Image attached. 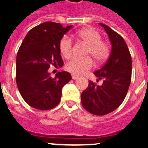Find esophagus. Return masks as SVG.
I'll return each instance as SVG.
<instances>
[{
    "instance_id": "34e87169",
    "label": "esophagus",
    "mask_w": 148,
    "mask_h": 148,
    "mask_svg": "<svg viewBox=\"0 0 148 148\" xmlns=\"http://www.w3.org/2000/svg\"><path fill=\"white\" fill-rule=\"evenodd\" d=\"M72 78H73V79H74V80H75V79H77V78H78V75L73 74V75H72Z\"/></svg>"
}]
</instances>
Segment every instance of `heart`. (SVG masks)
I'll return each mask as SVG.
<instances>
[{
    "instance_id": "b5f03b06",
    "label": "heart",
    "mask_w": 148,
    "mask_h": 148,
    "mask_svg": "<svg viewBox=\"0 0 148 148\" xmlns=\"http://www.w3.org/2000/svg\"><path fill=\"white\" fill-rule=\"evenodd\" d=\"M75 36L87 45V56H92L98 64L103 63L109 58L110 48L107 42L101 40V35L95 29L88 27L76 32ZM61 56L66 59L73 55V40L68 35H64L58 44ZM93 66V61L90 57L84 58H75L66 63L65 68L74 75H82L87 73Z\"/></svg>"
}]
</instances>
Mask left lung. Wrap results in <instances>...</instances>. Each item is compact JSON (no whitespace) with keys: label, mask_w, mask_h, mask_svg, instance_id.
<instances>
[{"label":"left lung","mask_w":148,"mask_h":148,"mask_svg":"<svg viewBox=\"0 0 148 148\" xmlns=\"http://www.w3.org/2000/svg\"><path fill=\"white\" fill-rule=\"evenodd\" d=\"M112 44L110 56L102 67L94 72L102 85L89 81V85L81 95L84 108L96 116H104L114 111L125 99L131 81L132 59L126 42L119 34L104 23ZM98 80V81H99Z\"/></svg>","instance_id":"left-lung-1"}]
</instances>
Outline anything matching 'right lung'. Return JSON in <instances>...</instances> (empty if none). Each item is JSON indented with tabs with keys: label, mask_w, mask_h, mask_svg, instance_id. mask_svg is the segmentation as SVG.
Instances as JSON below:
<instances>
[{
	"label": "right lung",
	"mask_w": 148,
	"mask_h": 148,
	"mask_svg": "<svg viewBox=\"0 0 148 148\" xmlns=\"http://www.w3.org/2000/svg\"><path fill=\"white\" fill-rule=\"evenodd\" d=\"M72 26L45 22L29 31L18 51L16 83L23 100L40 110L54 108L60 102L63 87L72 79L70 73L58 72L54 78L50 65L62 66L58 44Z\"/></svg>",
	"instance_id": "add662e5"
}]
</instances>
